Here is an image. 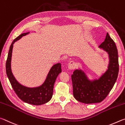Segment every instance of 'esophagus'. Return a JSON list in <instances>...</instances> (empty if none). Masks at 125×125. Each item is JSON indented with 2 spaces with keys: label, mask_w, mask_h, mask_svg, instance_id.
Segmentation results:
<instances>
[{
  "label": "esophagus",
  "mask_w": 125,
  "mask_h": 125,
  "mask_svg": "<svg viewBox=\"0 0 125 125\" xmlns=\"http://www.w3.org/2000/svg\"><path fill=\"white\" fill-rule=\"evenodd\" d=\"M76 64L73 61H70L68 64V68L70 70H73L75 68Z\"/></svg>",
  "instance_id": "obj_1"
}]
</instances>
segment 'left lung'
<instances>
[{"label": "left lung", "mask_w": 125, "mask_h": 125, "mask_svg": "<svg viewBox=\"0 0 125 125\" xmlns=\"http://www.w3.org/2000/svg\"><path fill=\"white\" fill-rule=\"evenodd\" d=\"M99 47L108 52L109 63L108 69L98 80H89L81 70H75L71 75L73 94L78 102L85 104L102 102L113 88L119 73L117 49L108 33Z\"/></svg>", "instance_id": "obj_1"}]
</instances>
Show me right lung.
<instances>
[{"mask_svg": "<svg viewBox=\"0 0 125 125\" xmlns=\"http://www.w3.org/2000/svg\"><path fill=\"white\" fill-rule=\"evenodd\" d=\"M28 33L29 32L21 34L13 41L10 47L6 62V73L13 89L20 99L28 104L40 105L48 102L52 99L54 83L59 74L61 73V64L58 63L52 67L44 82L40 86L30 88L20 84L15 79L11 69L13 44L22 37Z\"/></svg>", "mask_w": 125, "mask_h": 125, "instance_id": "add662e5", "label": "right lung"}]
</instances>
